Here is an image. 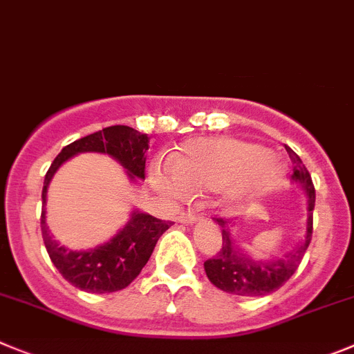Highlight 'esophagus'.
<instances>
[{"mask_svg":"<svg viewBox=\"0 0 354 354\" xmlns=\"http://www.w3.org/2000/svg\"><path fill=\"white\" fill-rule=\"evenodd\" d=\"M201 220H203V216L196 213H181L180 218H178V222L185 223V225H194V223L201 222Z\"/></svg>","mask_w":354,"mask_h":354,"instance_id":"esophagus-1","label":"esophagus"}]
</instances>
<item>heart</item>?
Here are the masks:
<instances>
[{"instance_id":"b5f03b06","label":"heart","mask_w":354,"mask_h":354,"mask_svg":"<svg viewBox=\"0 0 354 354\" xmlns=\"http://www.w3.org/2000/svg\"><path fill=\"white\" fill-rule=\"evenodd\" d=\"M173 171L153 166L150 178L162 192L183 199L190 192H223L227 206L259 199L279 187L285 167L263 147L234 138L188 141L171 160Z\"/></svg>"}]
</instances>
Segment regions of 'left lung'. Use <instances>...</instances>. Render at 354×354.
Wrapping results in <instances>:
<instances>
[{"instance_id": "left-lung-1", "label": "left lung", "mask_w": 354, "mask_h": 354, "mask_svg": "<svg viewBox=\"0 0 354 354\" xmlns=\"http://www.w3.org/2000/svg\"><path fill=\"white\" fill-rule=\"evenodd\" d=\"M293 162L292 180L300 185L307 197V222L306 232L299 243L293 246L292 252L285 255L259 259L244 250L243 244L237 241L234 227L239 225L237 220L230 218H213L222 229V248L216 257L204 262L206 276L216 288L227 293L241 297H262L281 288L290 277L295 274L297 267L302 262L307 246L313 237V209H315V185L311 174L306 169L299 155L290 147H285Z\"/></svg>"}]
</instances>
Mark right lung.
<instances>
[{
  "label": "right lung",
  "instance_id": "1",
  "mask_svg": "<svg viewBox=\"0 0 354 354\" xmlns=\"http://www.w3.org/2000/svg\"><path fill=\"white\" fill-rule=\"evenodd\" d=\"M150 138L127 127L111 125L64 147L45 174L41 192V236L55 269L66 281L88 293H111L131 285L147 266L158 237L173 223L140 209H132L129 222L106 243L88 250H69L54 239L47 227V192L59 167L78 153H104L120 164L129 181L145 180V162Z\"/></svg>",
  "mask_w": 354,
  "mask_h": 354
}]
</instances>
